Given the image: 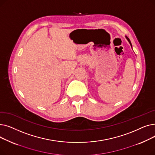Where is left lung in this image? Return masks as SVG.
Segmentation results:
<instances>
[{
    "label": "left lung",
    "instance_id": "left-lung-1",
    "mask_svg": "<svg viewBox=\"0 0 155 155\" xmlns=\"http://www.w3.org/2000/svg\"><path fill=\"white\" fill-rule=\"evenodd\" d=\"M126 38L127 39V41H129V44L130 45H131V47H132V45H131V41H130V40H129V39L127 37V36H126Z\"/></svg>",
    "mask_w": 155,
    "mask_h": 155
}]
</instances>
